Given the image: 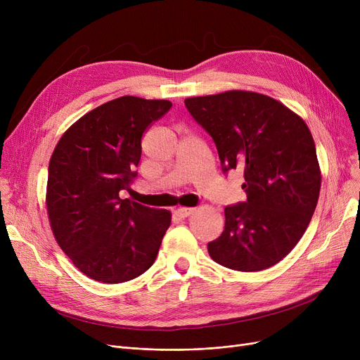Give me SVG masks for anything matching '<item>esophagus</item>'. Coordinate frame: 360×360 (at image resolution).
<instances>
[{"label": "esophagus", "mask_w": 360, "mask_h": 360, "mask_svg": "<svg viewBox=\"0 0 360 360\" xmlns=\"http://www.w3.org/2000/svg\"><path fill=\"white\" fill-rule=\"evenodd\" d=\"M195 213V209H191V207H179V209L176 210V214L179 217H188Z\"/></svg>", "instance_id": "34e87169"}]
</instances>
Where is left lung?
I'll return each mask as SVG.
<instances>
[{
	"label": "left lung",
	"instance_id": "obj_1",
	"mask_svg": "<svg viewBox=\"0 0 360 360\" xmlns=\"http://www.w3.org/2000/svg\"><path fill=\"white\" fill-rule=\"evenodd\" d=\"M212 136L223 172L240 167L247 201L224 209V231L207 245L210 257L236 271H261L285 258L305 233L321 190L311 131L288 106L266 94L229 90L185 99Z\"/></svg>",
	"mask_w": 360,
	"mask_h": 360
}]
</instances>
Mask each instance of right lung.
<instances>
[{
	"instance_id": "add662e5",
	"label": "right lung",
	"mask_w": 360,
	"mask_h": 360,
	"mask_svg": "<svg viewBox=\"0 0 360 360\" xmlns=\"http://www.w3.org/2000/svg\"><path fill=\"white\" fill-rule=\"evenodd\" d=\"M170 108L169 101L136 96L109 101L75 121L53 150L46 185L51 229L93 280L129 281L158 257L172 214L122 200L120 191L137 176L146 129Z\"/></svg>"
}]
</instances>
